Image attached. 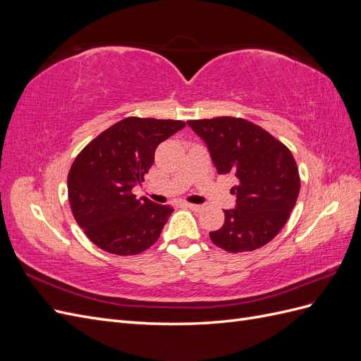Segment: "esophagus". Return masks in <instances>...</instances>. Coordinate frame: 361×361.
<instances>
[{"mask_svg": "<svg viewBox=\"0 0 361 361\" xmlns=\"http://www.w3.org/2000/svg\"><path fill=\"white\" fill-rule=\"evenodd\" d=\"M185 206L190 207V209L195 211V212H200L203 209V204H194V203H185Z\"/></svg>", "mask_w": 361, "mask_h": 361, "instance_id": "esophagus-1", "label": "esophagus"}]
</instances>
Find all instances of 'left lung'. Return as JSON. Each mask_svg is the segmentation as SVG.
Here are the masks:
<instances>
[{
	"mask_svg": "<svg viewBox=\"0 0 361 361\" xmlns=\"http://www.w3.org/2000/svg\"><path fill=\"white\" fill-rule=\"evenodd\" d=\"M203 138L220 174L232 173L235 209L211 232L212 243L228 253L253 251L274 239L298 199L300 173L292 152L268 130L241 117L188 120Z\"/></svg>",
	"mask_w": 361,
	"mask_h": 361,
	"instance_id": "obj_1",
	"label": "left lung"
}]
</instances>
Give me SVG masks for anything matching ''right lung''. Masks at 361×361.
<instances>
[{
  "mask_svg": "<svg viewBox=\"0 0 361 361\" xmlns=\"http://www.w3.org/2000/svg\"><path fill=\"white\" fill-rule=\"evenodd\" d=\"M185 126L182 120L126 117L87 145L68 174L75 221L104 251L134 256L154 245L173 212L169 204L135 199L159 143Z\"/></svg>",
  "mask_w": 361,
  "mask_h": 361,
  "instance_id": "add662e5",
  "label": "right lung"
}]
</instances>
